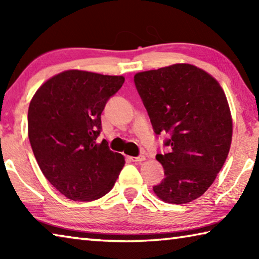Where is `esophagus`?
<instances>
[{"label": "esophagus", "instance_id": "esophagus-1", "mask_svg": "<svg viewBox=\"0 0 259 259\" xmlns=\"http://www.w3.org/2000/svg\"><path fill=\"white\" fill-rule=\"evenodd\" d=\"M130 160L134 162H142L145 160V155H139V156H135V157L133 156V157H130Z\"/></svg>", "mask_w": 259, "mask_h": 259}]
</instances>
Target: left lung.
Returning <instances> with one entry per match:
<instances>
[{"label":"left lung","instance_id":"1","mask_svg":"<svg viewBox=\"0 0 259 259\" xmlns=\"http://www.w3.org/2000/svg\"><path fill=\"white\" fill-rule=\"evenodd\" d=\"M134 81L156 137L169 135L163 142L169 152L156 154L165 177L153 191L174 204L198 199L229 155L232 117L224 91L190 64L137 73Z\"/></svg>","mask_w":259,"mask_h":259}]
</instances>
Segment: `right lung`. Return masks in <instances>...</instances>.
<instances>
[{
    "instance_id": "right-lung-1",
    "label": "right lung",
    "mask_w": 259,
    "mask_h": 259,
    "mask_svg": "<svg viewBox=\"0 0 259 259\" xmlns=\"http://www.w3.org/2000/svg\"><path fill=\"white\" fill-rule=\"evenodd\" d=\"M123 76L66 71L48 80L28 108V138L41 171L73 201H93L112 190L124 165L103 139L102 113Z\"/></svg>"
}]
</instances>
